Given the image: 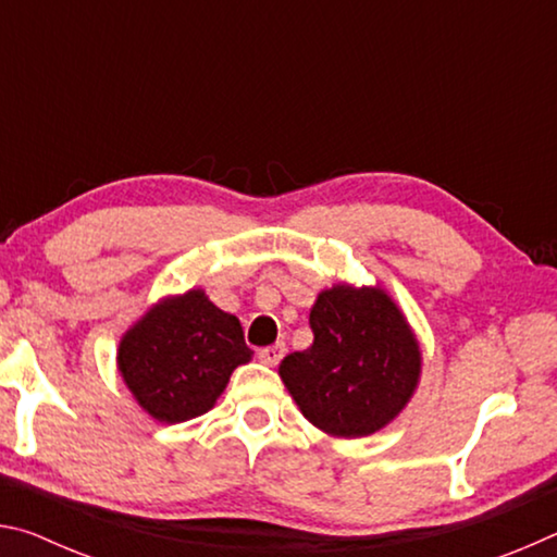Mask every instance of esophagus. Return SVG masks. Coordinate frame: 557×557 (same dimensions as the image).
<instances>
[{"instance_id":"obj_1","label":"esophagus","mask_w":557,"mask_h":557,"mask_svg":"<svg viewBox=\"0 0 557 557\" xmlns=\"http://www.w3.org/2000/svg\"><path fill=\"white\" fill-rule=\"evenodd\" d=\"M282 356H285V346L282 344H272V346H265L258 351V358L265 366H277L282 361Z\"/></svg>"}]
</instances>
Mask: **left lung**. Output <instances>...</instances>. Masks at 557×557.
Here are the masks:
<instances>
[{
	"instance_id": "8db88e82",
	"label": "left lung",
	"mask_w": 557,
	"mask_h": 557,
	"mask_svg": "<svg viewBox=\"0 0 557 557\" xmlns=\"http://www.w3.org/2000/svg\"><path fill=\"white\" fill-rule=\"evenodd\" d=\"M314 342L280 375L305 418L336 437H363L398 414L418 385L420 348L383 289L338 285L309 312Z\"/></svg>"
}]
</instances>
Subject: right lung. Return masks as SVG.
<instances>
[{"label": "right lung", "mask_w": 557, "mask_h": 557, "mask_svg": "<svg viewBox=\"0 0 557 557\" xmlns=\"http://www.w3.org/2000/svg\"><path fill=\"white\" fill-rule=\"evenodd\" d=\"M250 358L238 319L191 289L139 319L122 338L117 363L137 403L172 425L209 412Z\"/></svg>", "instance_id": "obj_1"}]
</instances>
